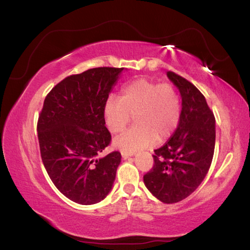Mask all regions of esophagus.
I'll return each instance as SVG.
<instances>
[{"label":"esophagus","mask_w":250,"mask_h":250,"mask_svg":"<svg viewBox=\"0 0 250 250\" xmlns=\"http://www.w3.org/2000/svg\"><path fill=\"white\" fill-rule=\"evenodd\" d=\"M133 155H134L133 152H126V151H123V152H122V157H123V158H124V159H127L128 157L133 156Z\"/></svg>","instance_id":"esophagus-1"}]
</instances>
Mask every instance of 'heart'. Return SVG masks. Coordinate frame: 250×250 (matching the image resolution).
<instances>
[{
    "label": "heart",
    "instance_id": "1",
    "mask_svg": "<svg viewBox=\"0 0 250 250\" xmlns=\"http://www.w3.org/2000/svg\"><path fill=\"white\" fill-rule=\"evenodd\" d=\"M134 115L136 125L116 138L121 150L134 152L169 137L179 124L181 103L170 84L138 79L125 85L121 96L111 95L104 104V118L113 134L125 129Z\"/></svg>",
    "mask_w": 250,
    "mask_h": 250
}]
</instances>
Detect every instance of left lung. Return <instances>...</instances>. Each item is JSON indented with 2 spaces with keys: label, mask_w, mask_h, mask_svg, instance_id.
<instances>
[{
  "label": "left lung",
  "mask_w": 250,
  "mask_h": 250,
  "mask_svg": "<svg viewBox=\"0 0 250 250\" xmlns=\"http://www.w3.org/2000/svg\"><path fill=\"white\" fill-rule=\"evenodd\" d=\"M167 77L181 94V116L171 138L155 150L144 183L155 198L171 204L193 193L207 176L215 148V117L191 82L171 71Z\"/></svg>",
  "instance_id": "8db88e82"
}]
</instances>
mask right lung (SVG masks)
<instances>
[{"mask_svg":"<svg viewBox=\"0 0 250 250\" xmlns=\"http://www.w3.org/2000/svg\"><path fill=\"white\" fill-rule=\"evenodd\" d=\"M123 71L101 67L67 77L43 102L37 123L42 160L57 189L78 204L98 203L113 188L122 156H98L111 143L104 104Z\"/></svg>","mask_w":250,"mask_h":250,"instance_id":"add662e5","label":"right lung"}]
</instances>
